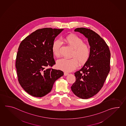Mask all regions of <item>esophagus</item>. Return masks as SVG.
<instances>
[{"mask_svg":"<svg viewBox=\"0 0 126 126\" xmlns=\"http://www.w3.org/2000/svg\"><path fill=\"white\" fill-rule=\"evenodd\" d=\"M64 76H67V75H69V73H66V72H64Z\"/></svg>","mask_w":126,"mask_h":126,"instance_id":"obj_1","label":"esophagus"}]
</instances>
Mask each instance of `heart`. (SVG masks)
Here are the masks:
<instances>
[{"instance_id":"obj_1","label":"heart","mask_w":126,"mask_h":126,"mask_svg":"<svg viewBox=\"0 0 126 126\" xmlns=\"http://www.w3.org/2000/svg\"><path fill=\"white\" fill-rule=\"evenodd\" d=\"M64 42L72 49L71 59L61 58L57 61V67L64 72H71L75 70L78 65H83L88 61L91 54V50L89 46L84 44L82 39L75 34H70L66 37ZM61 42L59 40L53 42L51 46L52 53L56 57H59L60 55V48Z\"/></svg>"}]
</instances>
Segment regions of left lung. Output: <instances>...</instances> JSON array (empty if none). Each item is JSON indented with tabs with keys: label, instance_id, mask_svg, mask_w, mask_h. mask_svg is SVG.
I'll return each mask as SVG.
<instances>
[{
	"label": "left lung",
	"instance_id": "obj_1",
	"mask_svg": "<svg viewBox=\"0 0 126 126\" xmlns=\"http://www.w3.org/2000/svg\"><path fill=\"white\" fill-rule=\"evenodd\" d=\"M75 31L87 38L91 54L83 66L75 72L76 81L71 89L78 97L86 99L96 95L103 87L110 71V52L105 41L94 31L85 28Z\"/></svg>",
	"mask_w": 126,
	"mask_h": 126
}]
</instances>
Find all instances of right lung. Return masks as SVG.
Segmentation results:
<instances>
[{"mask_svg":"<svg viewBox=\"0 0 126 126\" xmlns=\"http://www.w3.org/2000/svg\"><path fill=\"white\" fill-rule=\"evenodd\" d=\"M64 29L36 30L21 41L16 55L18 81L30 95L41 97L51 91L55 82L64 75L51 67L56 64L51 51L55 38Z\"/></svg>","mask_w":126,"mask_h":126,"instance_id":"obj_1","label":"right lung"}]
</instances>
